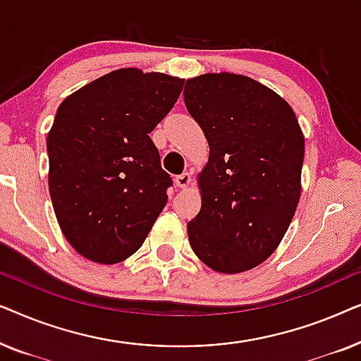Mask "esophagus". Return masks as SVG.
Returning a JSON list of instances; mask_svg holds the SVG:
<instances>
[{"mask_svg":"<svg viewBox=\"0 0 361 361\" xmlns=\"http://www.w3.org/2000/svg\"><path fill=\"white\" fill-rule=\"evenodd\" d=\"M190 180H192V177L189 172H182L180 176L176 177V185L180 187V189H185V187H189Z\"/></svg>","mask_w":361,"mask_h":361,"instance_id":"esophagus-1","label":"esophagus"}]
</instances>
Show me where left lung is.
Returning <instances> with one entry per match:
<instances>
[{
    "label": "left lung",
    "mask_w": 361,
    "mask_h": 361,
    "mask_svg": "<svg viewBox=\"0 0 361 361\" xmlns=\"http://www.w3.org/2000/svg\"><path fill=\"white\" fill-rule=\"evenodd\" d=\"M187 111L209 141L202 207L187 224L194 253L216 273L268 259L300 199L304 135L289 103L236 73H205L184 88Z\"/></svg>",
    "instance_id": "obj_1"
}]
</instances>
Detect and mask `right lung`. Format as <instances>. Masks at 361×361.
<instances>
[{
  "label": "right lung",
  "mask_w": 361,
  "mask_h": 361,
  "mask_svg": "<svg viewBox=\"0 0 361 361\" xmlns=\"http://www.w3.org/2000/svg\"><path fill=\"white\" fill-rule=\"evenodd\" d=\"M182 87L184 78L120 68L57 108L47 135L49 192L63 236L83 258L115 264L145 243L172 185L149 133Z\"/></svg>",
  "instance_id": "right-lung-1"
}]
</instances>
